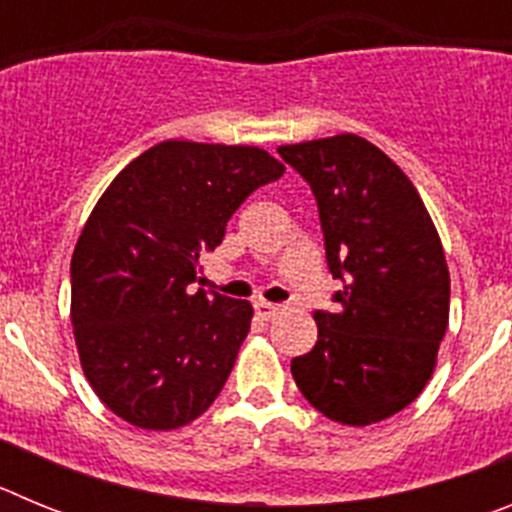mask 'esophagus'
I'll list each match as a JSON object with an SVG mask.
<instances>
[{
    "label": "esophagus",
    "mask_w": 512,
    "mask_h": 512,
    "mask_svg": "<svg viewBox=\"0 0 512 512\" xmlns=\"http://www.w3.org/2000/svg\"><path fill=\"white\" fill-rule=\"evenodd\" d=\"M253 310H256V315H259L261 320H271V318H277L279 312H282V307L271 305V302H264V300H256L253 302Z\"/></svg>",
    "instance_id": "34e87169"
}]
</instances>
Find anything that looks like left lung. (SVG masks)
<instances>
[{
	"label": "left lung",
	"instance_id": "obj_1",
	"mask_svg": "<svg viewBox=\"0 0 512 512\" xmlns=\"http://www.w3.org/2000/svg\"><path fill=\"white\" fill-rule=\"evenodd\" d=\"M277 151L315 194L341 282L292 377L325 418L379 423L408 408L436 366L451 295L441 238L413 182L369 140L343 133Z\"/></svg>",
	"mask_w": 512,
	"mask_h": 512
}]
</instances>
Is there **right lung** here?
Here are the masks:
<instances>
[{"instance_id": "right-lung-1", "label": "right lung", "mask_w": 512, "mask_h": 512, "mask_svg": "<svg viewBox=\"0 0 512 512\" xmlns=\"http://www.w3.org/2000/svg\"><path fill=\"white\" fill-rule=\"evenodd\" d=\"M282 174L264 148L164 140L99 197L71 259V325L117 418L171 431L220 395L253 307L189 284L248 194Z\"/></svg>"}]
</instances>
